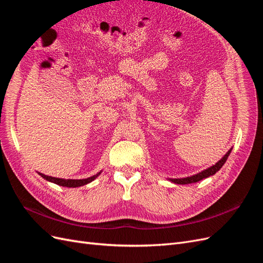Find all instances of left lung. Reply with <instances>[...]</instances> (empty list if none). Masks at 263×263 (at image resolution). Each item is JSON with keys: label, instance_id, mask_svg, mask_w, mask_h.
Returning <instances> with one entry per match:
<instances>
[{"label": "left lung", "instance_id": "8db88e82", "mask_svg": "<svg viewBox=\"0 0 263 263\" xmlns=\"http://www.w3.org/2000/svg\"><path fill=\"white\" fill-rule=\"evenodd\" d=\"M230 151H232V149H230L228 153L224 157H222L216 164H214L213 166H211V168L206 169V170H204V171H202L200 173H197V174H195V176H192V177L183 178V179H171V181L174 182V183H177V184H190V183H195V182L201 181V180H203L205 178H209V177L213 176V174L216 173L221 168V166L224 165V163L226 162L227 158H228V156L230 154Z\"/></svg>", "mask_w": 263, "mask_h": 263}]
</instances>
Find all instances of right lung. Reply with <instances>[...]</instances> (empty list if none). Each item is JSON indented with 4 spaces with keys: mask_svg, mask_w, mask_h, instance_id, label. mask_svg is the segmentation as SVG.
Returning a JSON list of instances; mask_svg holds the SVG:
<instances>
[{
    "mask_svg": "<svg viewBox=\"0 0 263 263\" xmlns=\"http://www.w3.org/2000/svg\"><path fill=\"white\" fill-rule=\"evenodd\" d=\"M41 176L46 179L47 181H50L52 183H55V184L61 185V186H67V187H77V186H82L87 184V183L92 182L95 178H97L100 172L97 174V176H93L91 178H87V179H82V180H66V179H59V178H53V177H49V176H46V174L43 173H39Z\"/></svg>",
    "mask_w": 263,
    "mask_h": 263,
    "instance_id": "add662e5",
    "label": "right lung"
}]
</instances>
